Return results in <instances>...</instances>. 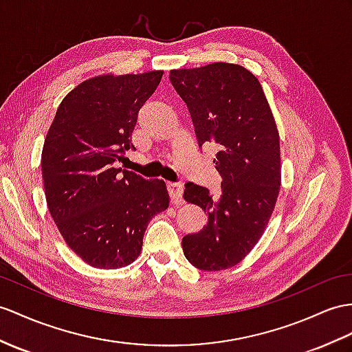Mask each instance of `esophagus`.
<instances>
[{
  "label": "esophagus",
  "instance_id": "34e87169",
  "mask_svg": "<svg viewBox=\"0 0 352 352\" xmlns=\"http://www.w3.org/2000/svg\"><path fill=\"white\" fill-rule=\"evenodd\" d=\"M167 191H168L171 201H173V203H181L182 201L184 188H182L181 184H175V182L167 184Z\"/></svg>",
  "mask_w": 352,
  "mask_h": 352
}]
</instances>
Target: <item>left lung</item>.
<instances>
[{"mask_svg":"<svg viewBox=\"0 0 352 352\" xmlns=\"http://www.w3.org/2000/svg\"><path fill=\"white\" fill-rule=\"evenodd\" d=\"M190 110L199 146L215 143L221 191L188 182L184 199L208 224L182 239L186 260L208 272L241 263L260 241L280 188L279 133L258 79L245 67L213 63L170 72Z\"/></svg>","mask_w":352,"mask_h":352,"instance_id":"obj_1","label":"left lung"}]
</instances>
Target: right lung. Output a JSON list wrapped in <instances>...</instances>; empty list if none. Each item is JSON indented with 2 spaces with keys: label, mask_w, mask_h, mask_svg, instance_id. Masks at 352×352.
I'll return each instance as SVG.
<instances>
[{
  "label": "right lung",
  "mask_w": 352,
  "mask_h": 352,
  "mask_svg": "<svg viewBox=\"0 0 352 352\" xmlns=\"http://www.w3.org/2000/svg\"><path fill=\"white\" fill-rule=\"evenodd\" d=\"M162 73L101 74L77 85L43 144L50 217L68 248L92 267L119 269L137 260L151 219L168 208L164 181L116 168Z\"/></svg>",
  "instance_id": "1"
}]
</instances>
